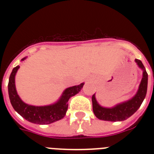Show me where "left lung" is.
I'll return each mask as SVG.
<instances>
[{"mask_svg":"<svg viewBox=\"0 0 154 154\" xmlns=\"http://www.w3.org/2000/svg\"><path fill=\"white\" fill-rule=\"evenodd\" d=\"M135 62L138 65V67L143 70L142 79L135 96L127 101L119 103L111 108H107V107L102 106L99 104L95 96L96 94H94L92 97V109L94 114L98 119L104 121H111V122L126 120L133 114L135 113L137 109L140 107L146 95L148 75L142 62L139 59H135Z\"/></svg>","mask_w":154,"mask_h":154,"instance_id":"8db88e82","label":"left lung"}]
</instances>
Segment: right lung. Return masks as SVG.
<instances>
[{"label":"right lung","mask_w":154,"mask_h":154,"mask_svg":"<svg viewBox=\"0 0 154 154\" xmlns=\"http://www.w3.org/2000/svg\"><path fill=\"white\" fill-rule=\"evenodd\" d=\"M25 58L26 57L22 58L21 61H24ZM19 68V65L14 68L9 78L8 94L11 103L14 109L19 115H21L26 120L35 124H50L64 118L67 112L69 99L79 93L84 85V83H81L80 85L65 89L59 99L53 104L42 106H31L23 102L16 90L15 75Z\"/></svg>","instance_id":"obj_1"}]
</instances>
